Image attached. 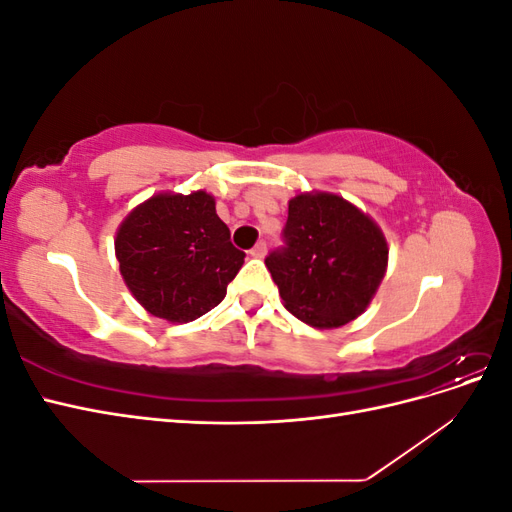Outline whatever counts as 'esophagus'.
Wrapping results in <instances>:
<instances>
[{
	"label": "esophagus",
	"instance_id": "1",
	"mask_svg": "<svg viewBox=\"0 0 512 512\" xmlns=\"http://www.w3.org/2000/svg\"><path fill=\"white\" fill-rule=\"evenodd\" d=\"M265 254H267V243L265 241H258L250 250L252 258H265Z\"/></svg>",
	"mask_w": 512,
	"mask_h": 512
}]
</instances>
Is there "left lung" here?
<instances>
[{
  "label": "left lung",
  "mask_w": 512,
  "mask_h": 512,
  "mask_svg": "<svg viewBox=\"0 0 512 512\" xmlns=\"http://www.w3.org/2000/svg\"><path fill=\"white\" fill-rule=\"evenodd\" d=\"M284 239L265 265L292 316L339 329L365 312L389 265V243L365 211L333 192H299Z\"/></svg>",
  "instance_id": "1"
}]
</instances>
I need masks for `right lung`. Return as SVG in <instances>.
<instances>
[{
	"instance_id": "obj_1",
	"label": "right lung",
	"mask_w": 512,
	"mask_h": 512,
	"mask_svg": "<svg viewBox=\"0 0 512 512\" xmlns=\"http://www.w3.org/2000/svg\"><path fill=\"white\" fill-rule=\"evenodd\" d=\"M115 256L132 297L168 322L211 312L245 258L205 190L160 192L136 205L115 232Z\"/></svg>"
}]
</instances>
